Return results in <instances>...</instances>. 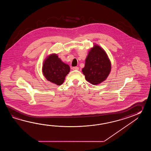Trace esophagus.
<instances>
[{
	"instance_id": "obj_1",
	"label": "esophagus",
	"mask_w": 151,
	"mask_h": 151,
	"mask_svg": "<svg viewBox=\"0 0 151 151\" xmlns=\"http://www.w3.org/2000/svg\"><path fill=\"white\" fill-rule=\"evenodd\" d=\"M72 70H79V68H78V67H73L72 68Z\"/></svg>"
}]
</instances>
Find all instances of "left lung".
Instances as JSON below:
<instances>
[{"instance_id": "obj_1", "label": "left lung", "mask_w": 151, "mask_h": 151, "mask_svg": "<svg viewBox=\"0 0 151 151\" xmlns=\"http://www.w3.org/2000/svg\"><path fill=\"white\" fill-rule=\"evenodd\" d=\"M111 68V62L106 52L98 45H95L87 56L82 72L88 82L96 85L106 80Z\"/></svg>"}]
</instances>
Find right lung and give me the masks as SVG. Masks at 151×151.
<instances>
[{"label": "right lung", "mask_w": 151, "mask_h": 151, "mask_svg": "<svg viewBox=\"0 0 151 151\" xmlns=\"http://www.w3.org/2000/svg\"><path fill=\"white\" fill-rule=\"evenodd\" d=\"M70 71V66L62 62L55 54L49 55L42 66V73L46 79L58 85L64 83Z\"/></svg>", "instance_id": "add662e5"}]
</instances>
